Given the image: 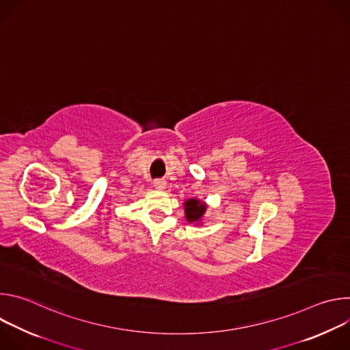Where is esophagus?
Instances as JSON below:
<instances>
[{
  "label": "esophagus",
  "mask_w": 350,
  "mask_h": 350,
  "mask_svg": "<svg viewBox=\"0 0 350 350\" xmlns=\"http://www.w3.org/2000/svg\"><path fill=\"white\" fill-rule=\"evenodd\" d=\"M154 187L158 188V189H163V188L166 187V181H165L163 178H157V180L154 181Z\"/></svg>",
  "instance_id": "esophagus-1"
}]
</instances>
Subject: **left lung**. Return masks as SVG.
Here are the masks:
<instances>
[{"label":"left lung","mask_w":350,"mask_h":350,"mask_svg":"<svg viewBox=\"0 0 350 350\" xmlns=\"http://www.w3.org/2000/svg\"><path fill=\"white\" fill-rule=\"evenodd\" d=\"M206 206L201 201H198V199H189V201L185 202V217L189 223L198 221L204 216Z\"/></svg>","instance_id":"1"}]
</instances>
